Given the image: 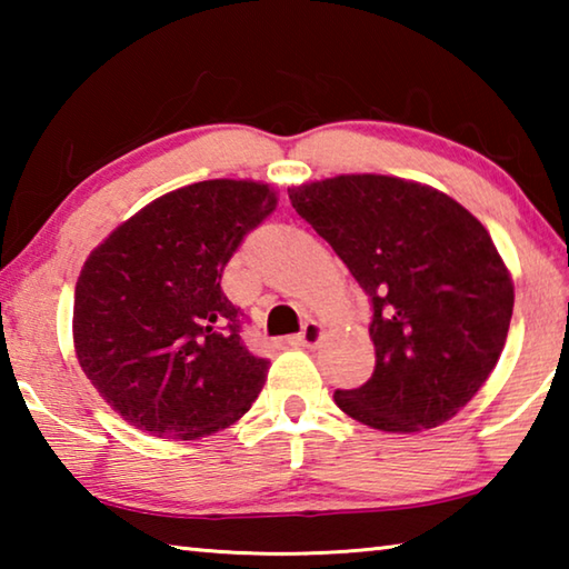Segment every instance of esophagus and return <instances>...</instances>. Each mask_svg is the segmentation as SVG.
Here are the masks:
<instances>
[{
    "label": "esophagus",
    "instance_id": "obj_1",
    "mask_svg": "<svg viewBox=\"0 0 569 569\" xmlns=\"http://www.w3.org/2000/svg\"><path fill=\"white\" fill-rule=\"evenodd\" d=\"M323 339V326L316 323V321H308L301 333L293 336V343L296 346H303V349H313V346H319Z\"/></svg>",
    "mask_w": 569,
    "mask_h": 569
}]
</instances>
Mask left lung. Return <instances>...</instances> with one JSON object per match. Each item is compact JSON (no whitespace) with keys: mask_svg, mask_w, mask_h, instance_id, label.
<instances>
[{"mask_svg":"<svg viewBox=\"0 0 569 569\" xmlns=\"http://www.w3.org/2000/svg\"><path fill=\"white\" fill-rule=\"evenodd\" d=\"M288 198L371 298L377 366L333 393L339 409L399 435L449 421L485 387L512 321L515 283L487 228L447 192L371 172Z\"/></svg>","mask_w":569,"mask_h":569,"instance_id":"1","label":"left lung"}]
</instances>
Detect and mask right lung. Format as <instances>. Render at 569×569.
Segmentation results:
<instances>
[{
    "instance_id": "1",
    "label": "right lung",
    "mask_w": 569,
    "mask_h": 569,
    "mask_svg": "<svg viewBox=\"0 0 569 569\" xmlns=\"http://www.w3.org/2000/svg\"><path fill=\"white\" fill-rule=\"evenodd\" d=\"M276 206L266 182H192L138 210L88 256L74 286V353L134 429L200 439L258 399L271 363L240 341V311L220 276Z\"/></svg>"
}]
</instances>
